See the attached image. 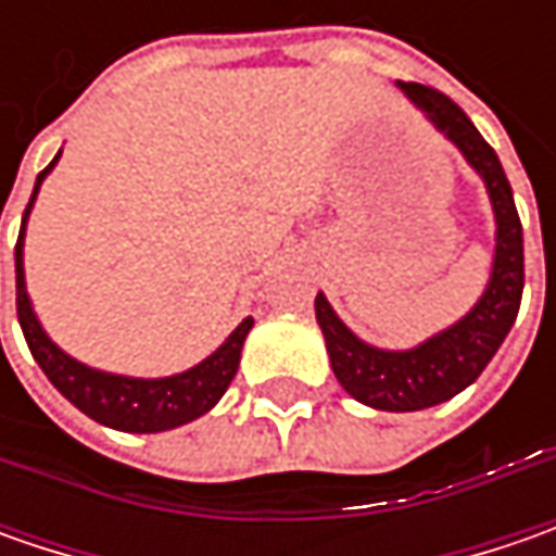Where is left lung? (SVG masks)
Returning <instances> with one entry per match:
<instances>
[{"instance_id": "8db88e82", "label": "left lung", "mask_w": 556, "mask_h": 556, "mask_svg": "<svg viewBox=\"0 0 556 556\" xmlns=\"http://www.w3.org/2000/svg\"><path fill=\"white\" fill-rule=\"evenodd\" d=\"M399 89L480 173L495 213V260L477 306L452 328L417 343L415 350H377L358 340L337 318L328 296H315V318L340 387L377 412H420L467 390L514 328L523 296V225L498 154L458 104L439 89L420 83H399Z\"/></svg>"}]
</instances>
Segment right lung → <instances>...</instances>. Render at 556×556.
I'll return each instance as SVG.
<instances>
[{
  "label": "right lung",
  "mask_w": 556,
  "mask_h": 556,
  "mask_svg": "<svg viewBox=\"0 0 556 556\" xmlns=\"http://www.w3.org/2000/svg\"><path fill=\"white\" fill-rule=\"evenodd\" d=\"M58 157H61V151H58ZM58 157L36 176V188H33L30 203L24 210V223H21V235H17V247H14L17 321H21V331H24V340L30 346L36 365L52 380L54 390L71 405H76L83 415H89L104 427L123 430V433H163V430L182 427L188 420L206 415L223 399L231 377L238 374L241 350H244L247 333L253 328V318H244L235 331L228 333L223 346L213 355H206L201 365L182 374H173V377H123V374L98 371V368L76 362L74 355H67L61 346H54L49 333L42 331L30 306V296H27V281H24V228H27L33 201L39 194V185L52 173Z\"/></svg>",
  "instance_id": "obj_1"
}]
</instances>
